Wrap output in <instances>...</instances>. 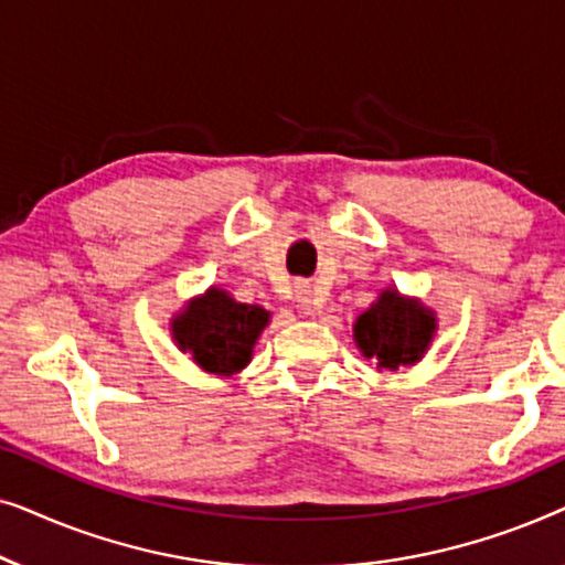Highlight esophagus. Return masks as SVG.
Instances as JSON below:
<instances>
[{
    "label": "esophagus",
    "mask_w": 565,
    "mask_h": 565,
    "mask_svg": "<svg viewBox=\"0 0 565 565\" xmlns=\"http://www.w3.org/2000/svg\"><path fill=\"white\" fill-rule=\"evenodd\" d=\"M296 300H298L300 311L308 313V316L316 313L323 306V296L313 288V285H308V282H298L296 285Z\"/></svg>",
    "instance_id": "34e87169"
}]
</instances>
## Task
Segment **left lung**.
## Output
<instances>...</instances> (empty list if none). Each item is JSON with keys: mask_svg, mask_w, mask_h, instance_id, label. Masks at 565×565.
I'll return each mask as SVG.
<instances>
[{"mask_svg": "<svg viewBox=\"0 0 565 565\" xmlns=\"http://www.w3.org/2000/svg\"><path fill=\"white\" fill-rule=\"evenodd\" d=\"M435 329V316L422 303L385 290L354 323V342L377 370H398L422 358Z\"/></svg>", "mask_w": 565, "mask_h": 565, "instance_id": "left-lung-1", "label": "left lung"}]
</instances>
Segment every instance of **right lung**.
<instances>
[{"mask_svg":"<svg viewBox=\"0 0 565 565\" xmlns=\"http://www.w3.org/2000/svg\"><path fill=\"white\" fill-rule=\"evenodd\" d=\"M267 321L265 308L236 303L223 290L211 288L177 316L172 334L180 350H190L207 373L231 375L252 360L254 342Z\"/></svg>","mask_w":565,"mask_h":565,"instance_id":"right-lung-1","label":"right lung"}]
</instances>
